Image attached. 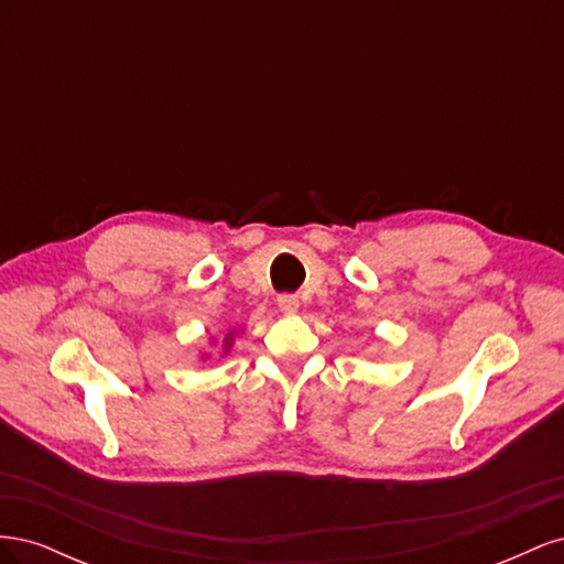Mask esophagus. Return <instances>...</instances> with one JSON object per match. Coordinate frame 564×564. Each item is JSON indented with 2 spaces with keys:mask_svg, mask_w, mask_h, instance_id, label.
Here are the masks:
<instances>
[{
  "mask_svg": "<svg viewBox=\"0 0 564 564\" xmlns=\"http://www.w3.org/2000/svg\"><path fill=\"white\" fill-rule=\"evenodd\" d=\"M278 308L284 315H294L299 311V296L296 294H280L278 296Z\"/></svg>",
  "mask_w": 564,
  "mask_h": 564,
  "instance_id": "34e87169",
  "label": "esophagus"
}]
</instances>
